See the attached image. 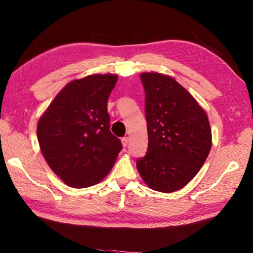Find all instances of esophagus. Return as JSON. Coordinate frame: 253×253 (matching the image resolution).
<instances>
[{"label":"esophagus","mask_w":253,"mask_h":253,"mask_svg":"<svg viewBox=\"0 0 253 253\" xmlns=\"http://www.w3.org/2000/svg\"><path fill=\"white\" fill-rule=\"evenodd\" d=\"M121 141H122V146L123 147H126L127 144H128V137H122Z\"/></svg>","instance_id":"obj_1"}]
</instances>
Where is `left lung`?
<instances>
[{
  "label": "left lung",
  "instance_id": "left-lung-1",
  "mask_svg": "<svg viewBox=\"0 0 253 253\" xmlns=\"http://www.w3.org/2000/svg\"><path fill=\"white\" fill-rule=\"evenodd\" d=\"M148 130L146 156L136 161L147 186L169 193L192 180L211 148L205 110L187 89L168 75L143 73Z\"/></svg>",
  "mask_w": 253,
  "mask_h": 253
}]
</instances>
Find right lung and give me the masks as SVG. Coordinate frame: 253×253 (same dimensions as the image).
<instances>
[{
    "mask_svg": "<svg viewBox=\"0 0 253 253\" xmlns=\"http://www.w3.org/2000/svg\"><path fill=\"white\" fill-rule=\"evenodd\" d=\"M118 76L89 75L67 84L38 123L46 162L67 186L88 188L113 169L122 149L110 132L107 100Z\"/></svg>",
    "mask_w": 253,
    "mask_h": 253,
    "instance_id": "obj_1",
    "label": "right lung"
}]
</instances>
